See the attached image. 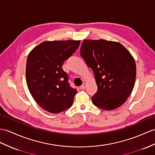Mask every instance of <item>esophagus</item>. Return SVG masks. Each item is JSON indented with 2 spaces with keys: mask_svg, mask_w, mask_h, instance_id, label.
Wrapping results in <instances>:
<instances>
[{
  "mask_svg": "<svg viewBox=\"0 0 155 155\" xmlns=\"http://www.w3.org/2000/svg\"><path fill=\"white\" fill-rule=\"evenodd\" d=\"M85 88H86V84L85 83H84V84H83L80 87V89L81 90H84Z\"/></svg>",
  "mask_w": 155,
  "mask_h": 155,
  "instance_id": "34e87169",
  "label": "esophagus"
}]
</instances>
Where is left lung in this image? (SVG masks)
Listing matches in <instances>:
<instances>
[{
  "label": "left lung",
  "instance_id": "left-lung-1",
  "mask_svg": "<svg viewBox=\"0 0 155 155\" xmlns=\"http://www.w3.org/2000/svg\"><path fill=\"white\" fill-rule=\"evenodd\" d=\"M80 51L97 85L93 104L105 110L120 107L130 95L136 78V65L130 52L120 43L104 39H85Z\"/></svg>",
  "mask_w": 155,
  "mask_h": 155
}]
</instances>
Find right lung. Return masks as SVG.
I'll return each mask as SVG.
<instances>
[{"label": "right lung", "instance_id": "add662e5", "mask_svg": "<svg viewBox=\"0 0 155 155\" xmlns=\"http://www.w3.org/2000/svg\"><path fill=\"white\" fill-rule=\"evenodd\" d=\"M80 41H44L29 52L26 63V81L39 106L53 114L73 104L77 90L71 87L64 62L74 53Z\"/></svg>", "mask_w": 155, "mask_h": 155}]
</instances>
